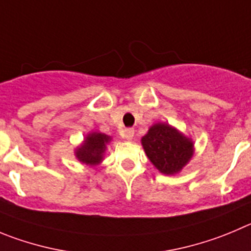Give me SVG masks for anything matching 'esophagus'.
<instances>
[{"mask_svg": "<svg viewBox=\"0 0 251 251\" xmlns=\"http://www.w3.org/2000/svg\"><path fill=\"white\" fill-rule=\"evenodd\" d=\"M133 135H135V130L131 127L125 128V130L123 131V137L126 140H131L133 137Z\"/></svg>", "mask_w": 251, "mask_h": 251, "instance_id": "obj_1", "label": "esophagus"}]
</instances>
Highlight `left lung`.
Wrapping results in <instances>:
<instances>
[{"instance_id":"left-lung-1","label":"left lung","mask_w":251,"mask_h":251,"mask_svg":"<svg viewBox=\"0 0 251 251\" xmlns=\"http://www.w3.org/2000/svg\"><path fill=\"white\" fill-rule=\"evenodd\" d=\"M147 157L163 175L178 173L193 156L192 139L165 123H157L149 128L141 139Z\"/></svg>"}]
</instances>
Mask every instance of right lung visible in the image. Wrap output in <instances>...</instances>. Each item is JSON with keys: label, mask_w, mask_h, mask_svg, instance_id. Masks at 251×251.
Masks as SVG:
<instances>
[{"label": "right lung", "mask_w": 251, "mask_h": 251, "mask_svg": "<svg viewBox=\"0 0 251 251\" xmlns=\"http://www.w3.org/2000/svg\"><path fill=\"white\" fill-rule=\"evenodd\" d=\"M111 141V137L101 132L89 133L83 144L75 150V157L81 163L88 166L99 165L104 157L107 144Z\"/></svg>", "instance_id": "obj_1"}]
</instances>
